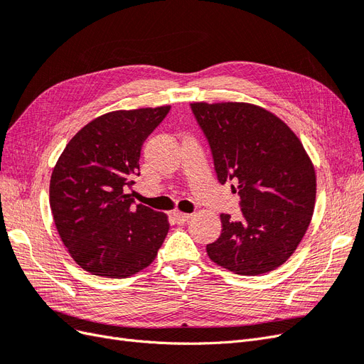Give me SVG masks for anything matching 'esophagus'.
Returning <instances> with one entry per match:
<instances>
[{
    "instance_id": "esophagus-1",
    "label": "esophagus",
    "mask_w": 364,
    "mask_h": 364,
    "mask_svg": "<svg viewBox=\"0 0 364 364\" xmlns=\"http://www.w3.org/2000/svg\"><path fill=\"white\" fill-rule=\"evenodd\" d=\"M173 218H174V222L178 223V225H183V223H186L191 218V214H185V213L176 211V213H173Z\"/></svg>"
}]
</instances>
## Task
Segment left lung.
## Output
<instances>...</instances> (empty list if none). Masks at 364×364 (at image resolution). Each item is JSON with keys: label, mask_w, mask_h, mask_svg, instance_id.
Returning a JSON list of instances; mask_svg holds the SVG:
<instances>
[{"label": "left lung", "mask_w": 364, "mask_h": 364, "mask_svg": "<svg viewBox=\"0 0 364 364\" xmlns=\"http://www.w3.org/2000/svg\"><path fill=\"white\" fill-rule=\"evenodd\" d=\"M211 147L220 183L240 196L241 220L222 214L208 257L237 274L278 269L299 246L316 202V171L294 132L250 103H191Z\"/></svg>", "instance_id": "obj_1"}]
</instances>
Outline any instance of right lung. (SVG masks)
Instances as JSON below:
<instances>
[{"mask_svg":"<svg viewBox=\"0 0 364 364\" xmlns=\"http://www.w3.org/2000/svg\"><path fill=\"white\" fill-rule=\"evenodd\" d=\"M170 106L114 111L82 127L58 159L50 206L60 240L79 266L97 277L127 278L156 258L168 218L135 205L141 147Z\"/></svg>","mask_w":364,"mask_h":364,"instance_id":"add662e5","label":"right lung"}]
</instances>
